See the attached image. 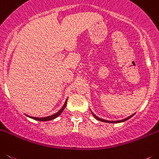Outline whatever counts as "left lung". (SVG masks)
I'll return each mask as SVG.
<instances>
[{
    "label": "left lung",
    "mask_w": 159,
    "mask_h": 159,
    "mask_svg": "<svg viewBox=\"0 0 159 159\" xmlns=\"http://www.w3.org/2000/svg\"><path fill=\"white\" fill-rule=\"evenodd\" d=\"M92 114H93V116L94 117H95L96 119H97V120H100V121H101V122H105V123H111V124H114V123H121V122H124V121H126V120H128V119H130L131 118V117H132L133 116H134V114H133V115H131V116H128V117H127V118L126 119H124V120H116V121H111V120H103V119H101V118H99V117H97V116L95 115V114H93L92 112Z\"/></svg>",
    "instance_id": "8db88e82"
}]
</instances>
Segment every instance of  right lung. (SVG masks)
<instances>
[{"instance_id": "1", "label": "right lung", "mask_w": 159, "mask_h": 159, "mask_svg": "<svg viewBox=\"0 0 159 159\" xmlns=\"http://www.w3.org/2000/svg\"><path fill=\"white\" fill-rule=\"evenodd\" d=\"M66 103H67V99L66 101H65V104H64V105L62 106V108H61V109L59 110V111H58V112H56L55 114H54V115H51V116H47V117H40V118H39V117H33V116H28V117H30V118L33 119V120H39V121H48V120H54V119H55L56 117H58V116L60 115V114L62 113V111H63L64 108H66Z\"/></svg>"}]
</instances>
